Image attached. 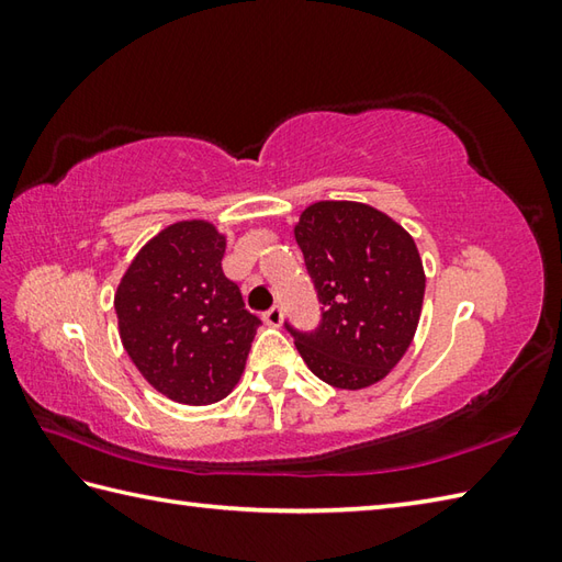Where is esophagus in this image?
Instances as JSON below:
<instances>
[{
	"label": "esophagus",
	"mask_w": 562,
	"mask_h": 562,
	"mask_svg": "<svg viewBox=\"0 0 562 562\" xmlns=\"http://www.w3.org/2000/svg\"><path fill=\"white\" fill-rule=\"evenodd\" d=\"M262 321H266L268 326H272V328H278L280 324H282V308L274 304V306H270L266 314H262Z\"/></svg>",
	"instance_id": "34e87169"
}]
</instances>
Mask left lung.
I'll return each instance as SVG.
<instances>
[{
  "label": "left lung",
  "instance_id": "1",
  "mask_svg": "<svg viewBox=\"0 0 562 562\" xmlns=\"http://www.w3.org/2000/svg\"><path fill=\"white\" fill-rule=\"evenodd\" d=\"M314 282V330L284 328L306 367L336 389L384 379L408 350L420 321L425 272L411 234L360 202H316L294 229Z\"/></svg>",
  "mask_w": 562,
  "mask_h": 562
}]
</instances>
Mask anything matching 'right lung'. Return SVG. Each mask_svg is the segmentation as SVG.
Returning <instances> with one entry per match:
<instances>
[{"mask_svg":"<svg viewBox=\"0 0 562 562\" xmlns=\"http://www.w3.org/2000/svg\"><path fill=\"white\" fill-rule=\"evenodd\" d=\"M224 236L207 222L166 226L130 262L115 314L130 360L164 396L222 401L241 379L260 318L222 270Z\"/></svg>","mask_w":562,"mask_h":562,"instance_id":"right-lung-1","label":"right lung"}]
</instances>
